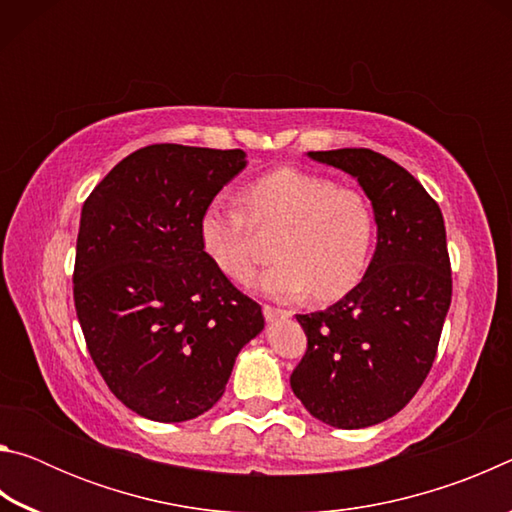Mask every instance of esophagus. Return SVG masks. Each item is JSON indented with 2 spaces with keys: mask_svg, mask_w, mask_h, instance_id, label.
<instances>
[{
  "mask_svg": "<svg viewBox=\"0 0 512 512\" xmlns=\"http://www.w3.org/2000/svg\"><path fill=\"white\" fill-rule=\"evenodd\" d=\"M264 318L268 320V323H273V320H277V318H289L291 316V311H287V309H277V307H271V305H264Z\"/></svg>",
  "mask_w": 512,
  "mask_h": 512,
  "instance_id": "34e87169",
  "label": "esophagus"
}]
</instances>
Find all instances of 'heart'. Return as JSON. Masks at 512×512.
I'll list each match as a JSON object with an SVG mask.
<instances>
[{
  "label": "heart",
  "mask_w": 512,
  "mask_h": 512,
  "mask_svg": "<svg viewBox=\"0 0 512 512\" xmlns=\"http://www.w3.org/2000/svg\"><path fill=\"white\" fill-rule=\"evenodd\" d=\"M241 203L244 210L216 198L198 221L205 255L230 280L246 282L255 271L253 223L284 225L275 244L280 262L255 282L268 298L293 300L314 291L318 300H334L357 287L366 273L375 216L357 189L282 167L241 189Z\"/></svg>",
  "instance_id": "b5f03b06"
}]
</instances>
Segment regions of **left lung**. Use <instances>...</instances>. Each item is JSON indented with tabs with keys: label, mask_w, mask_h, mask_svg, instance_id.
<instances>
[{
	"label": "left lung",
	"mask_w": 512,
	"mask_h": 512,
	"mask_svg": "<svg viewBox=\"0 0 512 512\" xmlns=\"http://www.w3.org/2000/svg\"><path fill=\"white\" fill-rule=\"evenodd\" d=\"M357 180L370 198L377 248L366 275L325 311L298 314L307 352L291 375L305 409L336 429L393 418L436 359L452 302L445 221L400 164L370 149L309 151Z\"/></svg>",
	"instance_id": "left-lung-1"
}]
</instances>
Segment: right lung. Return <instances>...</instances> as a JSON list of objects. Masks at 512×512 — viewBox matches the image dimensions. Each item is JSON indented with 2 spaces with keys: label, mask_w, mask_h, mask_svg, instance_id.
I'll return each mask as SVG.
<instances>
[{
  "label": "right lung",
  "mask_w": 512,
  "mask_h": 512,
  "mask_svg": "<svg viewBox=\"0 0 512 512\" xmlns=\"http://www.w3.org/2000/svg\"><path fill=\"white\" fill-rule=\"evenodd\" d=\"M246 164L241 149L144 146L83 203L76 316L108 388L142 418L210 411L264 329L262 307L232 287L198 235L205 207Z\"/></svg>",
  "instance_id": "right-lung-1"
}]
</instances>
